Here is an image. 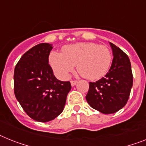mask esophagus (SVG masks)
Returning <instances> with one entry per match:
<instances>
[{
    "mask_svg": "<svg viewBox=\"0 0 146 146\" xmlns=\"http://www.w3.org/2000/svg\"><path fill=\"white\" fill-rule=\"evenodd\" d=\"M78 82L77 81H71L70 82V84H71V86L73 87V86H75L76 84V83Z\"/></svg>",
    "mask_w": 146,
    "mask_h": 146,
    "instance_id": "obj_1",
    "label": "esophagus"
}]
</instances>
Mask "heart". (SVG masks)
<instances>
[{"label": "heart", "instance_id": "obj_1", "mask_svg": "<svg viewBox=\"0 0 146 146\" xmlns=\"http://www.w3.org/2000/svg\"><path fill=\"white\" fill-rule=\"evenodd\" d=\"M111 53L107 46L94 43L80 42L65 46L62 53L52 51L49 63L57 77L66 79L76 65L83 77L90 80L100 79L108 70Z\"/></svg>", "mask_w": 146, "mask_h": 146}]
</instances>
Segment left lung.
Returning a JSON list of instances; mask_svg holds the SVG:
<instances>
[{"mask_svg": "<svg viewBox=\"0 0 146 146\" xmlns=\"http://www.w3.org/2000/svg\"><path fill=\"white\" fill-rule=\"evenodd\" d=\"M113 61L105 77L90 82L86 100L91 108L102 113L117 112L128 102L133 85L131 65L128 56L120 48L109 42Z\"/></svg>", "mask_w": 146, "mask_h": 146, "instance_id": "1", "label": "left lung"}]
</instances>
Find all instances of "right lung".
<instances>
[{
    "instance_id": "right-lung-1",
    "label": "right lung",
    "mask_w": 146,
    "mask_h": 146,
    "mask_svg": "<svg viewBox=\"0 0 146 146\" xmlns=\"http://www.w3.org/2000/svg\"><path fill=\"white\" fill-rule=\"evenodd\" d=\"M52 47L48 43L32 47L15 67V97L28 116L38 122H49L61 114L71 89L70 82L56 79L49 64Z\"/></svg>"
}]
</instances>
